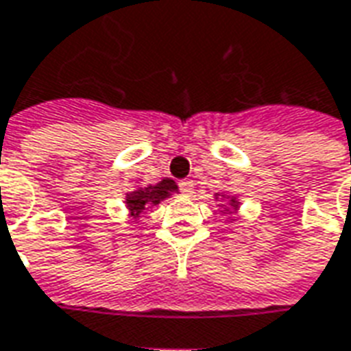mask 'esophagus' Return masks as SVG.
I'll return each mask as SVG.
<instances>
[{
    "mask_svg": "<svg viewBox=\"0 0 351 351\" xmlns=\"http://www.w3.org/2000/svg\"><path fill=\"white\" fill-rule=\"evenodd\" d=\"M180 192H182L184 195H192L193 193L192 180H182V182H180Z\"/></svg>",
    "mask_w": 351,
    "mask_h": 351,
    "instance_id": "obj_1",
    "label": "esophagus"
}]
</instances>
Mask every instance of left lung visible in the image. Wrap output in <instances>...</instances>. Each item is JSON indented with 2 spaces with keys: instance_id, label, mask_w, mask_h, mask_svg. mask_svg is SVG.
<instances>
[{
  "instance_id": "1",
  "label": "left lung",
  "mask_w": 351,
  "mask_h": 351,
  "mask_svg": "<svg viewBox=\"0 0 351 351\" xmlns=\"http://www.w3.org/2000/svg\"><path fill=\"white\" fill-rule=\"evenodd\" d=\"M220 193H217V199ZM220 197H226L228 199V205H220V207H224V210H228V213H232V210H237V207H239V201H237V197H234V195H220Z\"/></svg>"
}]
</instances>
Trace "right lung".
Listing matches in <instances>:
<instances>
[{
    "mask_svg": "<svg viewBox=\"0 0 351 351\" xmlns=\"http://www.w3.org/2000/svg\"><path fill=\"white\" fill-rule=\"evenodd\" d=\"M173 193H178V186L171 178H163L161 182L154 184V186L148 184V186L134 188L133 192L125 195V205L129 210V217H133L134 222H136L144 210L150 209L154 205H159L161 201L171 197Z\"/></svg>",
    "mask_w": 351,
    "mask_h": 351,
    "instance_id": "1",
    "label": "right lung"
}]
</instances>
